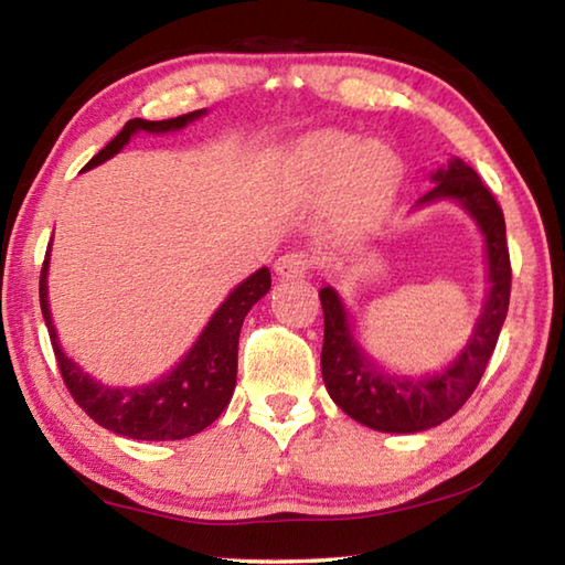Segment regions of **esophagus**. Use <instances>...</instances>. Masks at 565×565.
<instances>
[{
    "mask_svg": "<svg viewBox=\"0 0 565 565\" xmlns=\"http://www.w3.org/2000/svg\"><path fill=\"white\" fill-rule=\"evenodd\" d=\"M274 269L286 281L301 279L303 274H309V269H313V256L306 254V252H286L284 256L276 259Z\"/></svg>",
    "mask_w": 565,
    "mask_h": 565,
    "instance_id": "34e87169",
    "label": "esophagus"
}]
</instances>
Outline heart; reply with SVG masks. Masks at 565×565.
I'll use <instances>...</instances> for the list:
<instances>
[{
	"instance_id": "obj_1",
	"label": "heart",
	"mask_w": 565,
	"mask_h": 565,
	"mask_svg": "<svg viewBox=\"0 0 565 565\" xmlns=\"http://www.w3.org/2000/svg\"><path fill=\"white\" fill-rule=\"evenodd\" d=\"M301 167L329 184L337 179L339 202L351 214H371L384 206L401 179V159L381 141L359 145L349 134L323 131L303 141Z\"/></svg>"
}]
</instances>
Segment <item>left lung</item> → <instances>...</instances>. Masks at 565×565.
<instances>
[{
    "instance_id": "left-lung-1",
    "label": "left lung",
    "mask_w": 565,
    "mask_h": 565,
    "mask_svg": "<svg viewBox=\"0 0 565 565\" xmlns=\"http://www.w3.org/2000/svg\"><path fill=\"white\" fill-rule=\"evenodd\" d=\"M434 181L436 186L418 204L444 196L461 202L481 226L486 254H489V299H486L473 337L468 339L454 363H448L441 374L424 379L386 376L363 356L356 339L351 337L349 317L339 294L331 286H323L319 291L323 309V384L343 414L374 431L416 434L451 418L471 398L481 381L499 341L505 313H509L511 259L499 202L481 177L461 159H454L448 169H438Z\"/></svg>"
}]
</instances>
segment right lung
I'll return each mask as SVG.
<instances>
[{
    "mask_svg": "<svg viewBox=\"0 0 565 565\" xmlns=\"http://www.w3.org/2000/svg\"><path fill=\"white\" fill-rule=\"evenodd\" d=\"M202 114L204 109L181 114V117L164 121L129 119L117 137L84 169H92L111 159L137 131H174L199 119ZM46 264H50V252H46L40 276L42 313L46 329H50L52 349L56 363H60L64 386L76 404L82 406V411H87L89 418L114 434L137 438V441H177V438L204 431L206 426H212L222 416L236 386L238 333H242V323L246 313L252 311V306L271 289L269 269L252 274L228 294V299L218 306L212 321L206 323L194 349L181 359L179 366L169 376L149 386L111 388L97 384L72 359L64 356L60 341H56L50 301H46Z\"/></svg>",
    "mask_w": 565,
    "mask_h": 565,
    "instance_id": "add662e5",
    "label": "right lung"
}]
</instances>
